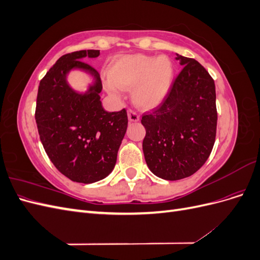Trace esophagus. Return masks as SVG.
<instances>
[{
    "instance_id": "34e87169",
    "label": "esophagus",
    "mask_w": 260,
    "mask_h": 260,
    "mask_svg": "<svg viewBox=\"0 0 260 260\" xmlns=\"http://www.w3.org/2000/svg\"><path fill=\"white\" fill-rule=\"evenodd\" d=\"M128 118L129 121L131 122H137L140 120V116L135 111H132V109H129L128 111Z\"/></svg>"
}]
</instances>
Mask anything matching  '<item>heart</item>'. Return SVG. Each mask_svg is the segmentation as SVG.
Listing matches in <instances>:
<instances>
[{
    "mask_svg": "<svg viewBox=\"0 0 260 260\" xmlns=\"http://www.w3.org/2000/svg\"><path fill=\"white\" fill-rule=\"evenodd\" d=\"M108 92L119 96L121 89H132L135 103L143 109L158 106L166 98L174 78V67L166 56L136 54L117 59L109 70Z\"/></svg>",
    "mask_w": 260,
    "mask_h": 260,
    "instance_id": "heart-1",
    "label": "heart"
}]
</instances>
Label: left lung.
<instances>
[{"mask_svg":"<svg viewBox=\"0 0 260 260\" xmlns=\"http://www.w3.org/2000/svg\"><path fill=\"white\" fill-rule=\"evenodd\" d=\"M183 68L158 107L142 116L147 167L165 180L195 174L206 162L217 129L214 79L198 60L181 56Z\"/></svg>","mask_w":260,"mask_h":260,"instance_id":"obj_1","label":"left lung"}]
</instances>
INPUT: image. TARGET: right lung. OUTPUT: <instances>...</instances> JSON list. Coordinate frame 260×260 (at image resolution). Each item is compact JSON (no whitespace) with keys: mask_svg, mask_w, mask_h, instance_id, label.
I'll return each mask as SVG.
<instances>
[{"mask_svg":"<svg viewBox=\"0 0 260 260\" xmlns=\"http://www.w3.org/2000/svg\"><path fill=\"white\" fill-rule=\"evenodd\" d=\"M99 55V50L62 55L40 81L37 96L36 122L46 154L62 175L84 184L113 171L128 125L124 108L113 113L103 108L100 75L82 61ZM73 69L94 78L86 92H77L68 84L67 75Z\"/></svg>","mask_w":260,"mask_h":260,"instance_id":"add662e5","label":"right lung"}]
</instances>
